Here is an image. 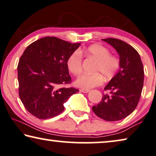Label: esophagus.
I'll list each match as a JSON object with an SVG mask.
<instances>
[{
  "mask_svg": "<svg viewBox=\"0 0 156 156\" xmlns=\"http://www.w3.org/2000/svg\"><path fill=\"white\" fill-rule=\"evenodd\" d=\"M80 91L84 93H87L90 92V90H87V89H80Z\"/></svg>",
  "mask_w": 156,
  "mask_h": 156,
  "instance_id": "34e87169",
  "label": "esophagus"
}]
</instances>
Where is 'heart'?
Segmentation results:
<instances>
[{
	"label": "heart",
	"mask_w": 156,
	"mask_h": 156,
	"mask_svg": "<svg viewBox=\"0 0 156 156\" xmlns=\"http://www.w3.org/2000/svg\"><path fill=\"white\" fill-rule=\"evenodd\" d=\"M92 58L96 60L93 68L92 74L83 73L76 80V85L83 89H91L101 85L103 83V76L106 78H111L115 76L120 66L119 58L111 55L109 50L104 46L94 44L87 48L75 51L69 55L66 61V66L69 71L74 76H78L82 71L83 57Z\"/></svg>",
	"instance_id": "obj_1"
}]
</instances>
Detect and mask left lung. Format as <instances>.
Returning a JSON list of instances; mask_svg holds the SVG:
<instances>
[{
    "label": "left lung",
    "mask_w": 156,
    "mask_h": 156,
    "mask_svg": "<svg viewBox=\"0 0 156 156\" xmlns=\"http://www.w3.org/2000/svg\"><path fill=\"white\" fill-rule=\"evenodd\" d=\"M101 40L118 52L120 69L104 87L110 94H104L92 111L106 121H117L131 114L137 106L144 85V66L137 51L126 42L113 38Z\"/></svg>",
    "instance_id": "1"
}]
</instances>
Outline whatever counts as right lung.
<instances>
[{
    "label": "right lung",
    "instance_id": "1",
    "mask_svg": "<svg viewBox=\"0 0 156 156\" xmlns=\"http://www.w3.org/2000/svg\"><path fill=\"white\" fill-rule=\"evenodd\" d=\"M80 43L47 36L30 44L17 66L19 95L25 108L39 119L60 114L78 89L62 87L71 83L66 61Z\"/></svg>",
    "mask_w": 156,
    "mask_h": 156
}]
</instances>
